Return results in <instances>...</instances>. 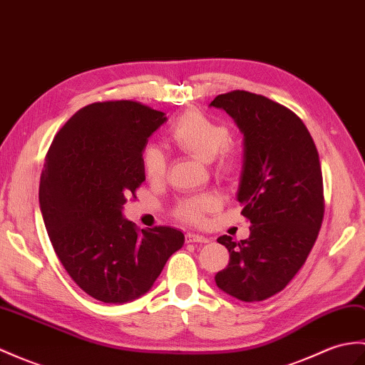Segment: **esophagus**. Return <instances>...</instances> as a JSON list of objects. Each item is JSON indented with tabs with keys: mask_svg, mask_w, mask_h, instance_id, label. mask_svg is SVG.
I'll return each instance as SVG.
<instances>
[{
	"mask_svg": "<svg viewBox=\"0 0 365 365\" xmlns=\"http://www.w3.org/2000/svg\"><path fill=\"white\" fill-rule=\"evenodd\" d=\"M210 240L207 236L199 233H186V242H208Z\"/></svg>",
	"mask_w": 365,
	"mask_h": 365,
	"instance_id": "1",
	"label": "esophagus"
}]
</instances>
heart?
<instances>
[{
    "mask_svg": "<svg viewBox=\"0 0 365 365\" xmlns=\"http://www.w3.org/2000/svg\"><path fill=\"white\" fill-rule=\"evenodd\" d=\"M168 141L173 146L185 152L200 162H213L230 143V132L221 123L211 120L199 110H186L182 113L168 132ZM219 166L225 171L232 168V162L222 154ZM143 169L150 182H160L166 174V158L158 148L150 146L143 152ZM217 207V199L211 194H200L180 203L179 216L183 221L200 222L203 216Z\"/></svg>",
    "mask_w": 365,
    "mask_h": 365,
    "instance_id": "b5f03b06",
    "label": "heart"
}]
</instances>
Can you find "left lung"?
Instances as JSON below:
<instances>
[{
    "instance_id": "8db88e82",
    "label": "left lung",
    "mask_w": 365,
    "mask_h": 365,
    "mask_svg": "<svg viewBox=\"0 0 365 365\" xmlns=\"http://www.w3.org/2000/svg\"><path fill=\"white\" fill-rule=\"evenodd\" d=\"M210 107L225 110L242 133L236 200L252 224L247 240L217 238L230 261L215 282L230 297L261 302L284 289L317 240L324 219L319 154L300 118L264 96L236 90Z\"/></svg>"
}]
</instances>
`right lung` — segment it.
I'll return each mask as SVG.
<instances>
[{"label":"right lung","instance_id":"add662e5","mask_svg":"<svg viewBox=\"0 0 365 365\" xmlns=\"http://www.w3.org/2000/svg\"><path fill=\"white\" fill-rule=\"evenodd\" d=\"M163 112L133 101L95 103L74 113L51 144L40 177V211L56 255L82 291L123 304L146 294L185 235L143 228L123 216L146 180L143 152Z\"/></svg>","mask_w":365,"mask_h":365}]
</instances>
